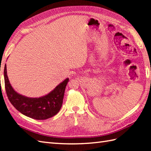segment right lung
Masks as SVG:
<instances>
[{
	"label": "right lung",
	"mask_w": 151,
	"mask_h": 151,
	"mask_svg": "<svg viewBox=\"0 0 151 151\" xmlns=\"http://www.w3.org/2000/svg\"><path fill=\"white\" fill-rule=\"evenodd\" d=\"M4 84L6 92L9 102L24 115L37 120H45L58 113L62 106L65 87L69 82L66 78L49 94L39 98H30L17 93L8 80L5 64Z\"/></svg>",
	"instance_id": "right-lung-1"
}]
</instances>
